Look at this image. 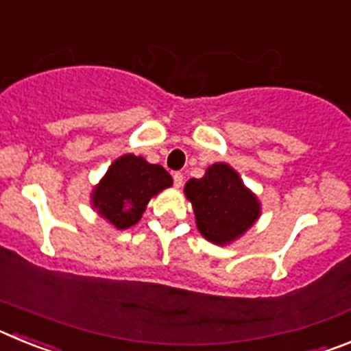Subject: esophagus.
Instances as JSON below:
<instances>
[{
  "label": "esophagus",
  "instance_id": "34e87169",
  "mask_svg": "<svg viewBox=\"0 0 351 351\" xmlns=\"http://www.w3.org/2000/svg\"><path fill=\"white\" fill-rule=\"evenodd\" d=\"M172 178H173V186H176V188H181L182 182H184V178H182V173L181 172H176L172 176Z\"/></svg>",
  "mask_w": 351,
  "mask_h": 351
}]
</instances>
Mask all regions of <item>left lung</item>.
<instances>
[{
    "label": "left lung",
    "mask_w": 351,
    "mask_h": 351,
    "mask_svg": "<svg viewBox=\"0 0 351 351\" xmlns=\"http://www.w3.org/2000/svg\"><path fill=\"white\" fill-rule=\"evenodd\" d=\"M184 193L193 206L198 232L225 246L244 234L260 216V202L226 163H214L200 179H190Z\"/></svg>",
    "instance_id": "obj_1"
}]
</instances>
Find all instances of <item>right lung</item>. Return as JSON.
I'll list each match as a JSON object with an SVG mask.
<instances>
[{"label": "right lung", "mask_w": 351, "mask_h": 351, "mask_svg": "<svg viewBox=\"0 0 351 351\" xmlns=\"http://www.w3.org/2000/svg\"><path fill=\"white\" fill-rule=\"evenodd\" d=\"M172 186V178L161 165L147 163L142 156L125 154L108 167L91 193L96 213L116 228L137 225L154 195Z\"/></svg>", "instance_id": "add662e5"}]
</instances>
